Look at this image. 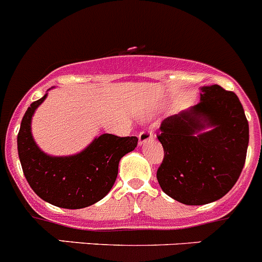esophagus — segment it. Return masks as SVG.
<instances>
[{
    "instance_id": "obj_1",
    "label": "esophagus",
    "mask_w": 262,
    "mask_h": 262,
    "mask_svg": "<svg viewBox=\"0 0 262 262\" xmlns=\"http://www.w3.org/2000/svg\"><path fill=\"white\" fill-rule=\"evenodd\" d=\"M152 137H154L152 130H150V129H145V130H142L138 134V145L139 146L145 145V143L148 142L150 139H152Z\"/></svg>"
}]
</instances>
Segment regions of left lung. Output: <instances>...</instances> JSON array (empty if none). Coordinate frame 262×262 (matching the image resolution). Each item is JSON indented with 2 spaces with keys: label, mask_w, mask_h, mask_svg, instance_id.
Masks as SVG:
<instances>
[{
  "label": "left lung",
  "mask_w": 262,
  "mask_h": 262,
  "mask_svg": "<svg viewBox=\"0 0 262 262\" xmlns=\"http://www.w3.org/2000/svg\"><path fill=\"white\" fill-rule=\"evenodd\" d=\"M200 102L161 123L164 159L156 177L177 202L203 205L233 189L246 161L249 128L239 98L220 85L200 88Z\"/></svg>",
  "instance_id": "8db88e82"
}]
</instances>
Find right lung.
I'll return each mask as SVG.
<instances>
[{"instance_id": "1", "label": "right lung", "mask_w": 262, "mask_h": 262, "mask_svg": "<svg viewBox=\"0 0 262 262\" xmlns=\"http://www.w3.org/2000/svg\"><path fill=\"white\" fill-rule=\"evenodd\" d=\"M33 102L24 114L18 134V154L32 190L42 200L66 209H80L103 199L114 186L120 159L137 147V137L101 134L75 155L43 152L32 136V117L46 99Z\"/></svg>"}]
</instances>
